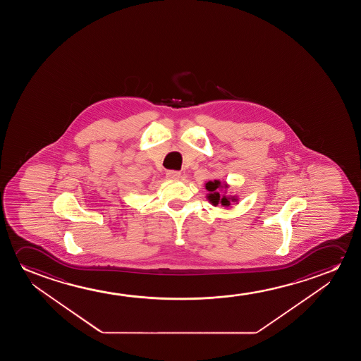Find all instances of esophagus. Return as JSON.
Masks as SVG:
<instances>
[{
    "label": "esophagus",
    "instance_id": "1",
    "mask_svg": "<svg viewBox=\"0 0 361 361\" xmlns=\"http://www.w3.org/2000/svg\"><path fill=\"white\" fill-rule=\"evenodd\" d=\"M181 178V173H178V171H173V170H170L166 173V178L169 180H178V178Z\"/></svg>",
    "mask_w": 361,
    "mask_h": 361
}]
</instances>
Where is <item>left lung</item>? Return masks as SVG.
Wrapping results in <instances>:
<instances>
[{
  "instance_id": "left-lung-1",
  "label": "left lung",
  "mask_w": 361,
  "mask_h": 361,
  "mask_svg": "<svg viewBox=\"0 0 361 361\" xmlns=\"http://www.w3.org/2000/svg\"><path fill=\"white\" fill-rule=\"evenodd\" d=\"M204 188L208 191L206 197L214 207L221 204L223 207L228 208L232 206V203L239 202L237 195H228L227 190L229 188V185L226 181H221V180L207 181L204 183Z\"/></svg>"
}]
</instances>
